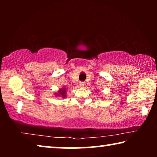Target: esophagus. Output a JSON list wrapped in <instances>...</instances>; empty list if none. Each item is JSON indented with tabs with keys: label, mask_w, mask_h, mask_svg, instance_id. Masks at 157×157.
Listing matches in <instances>:
<instances>
[{
	"label": "esophagus",
	"mask_w": 157,
	"mask_h": 157,
	"mask_svg": "<svg viewBox=\"0 0 157 157\" xmlns=\"http://www.w3.org/2000/svg\"><path fill=\"white\" fill-rule=\"evenodd\" d=\"M84 85H85L84 82H80V83H79V86H80L81 87H83V86H84Z\"/></svg>",
	"instance_id": "obj_1"
}]
</instances>
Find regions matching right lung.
<instances>
[{"mask_svg":"<svg viewBox=\"0 0 157 157\" xmlns=\"http://www.w3.org/2000/svg\"><path fill=\"white\" fill-rule=\"evenodd\" d=\"M57 96H62L63 98H65L66 96V89L65 88H63V89H60L59 92L56 94H55Z\"/></svg>","mask_w":157,"mask_h":157,"instance_id":"1","label":"right lung"}]
</instances>
